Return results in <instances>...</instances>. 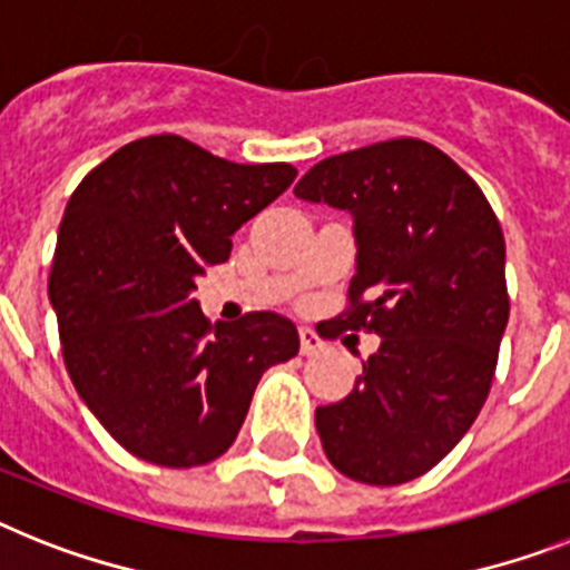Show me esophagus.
Instances as JSON below:
<instances>
[{
	"label": "esophagus",
	"mask_w": 570,
	"mask_h": 570,
	"mask_svg": "<svg viewBox=\"0 0 570 570\" xmlns=\"http://www.w3.org/2000/svg\"><path fill=\"white\" fill-rule=\"evenodd\" d=\"M299 351L305 356H316L325 351V342L320 340V334L314 328H299Z\"/></svg>",
	"instance_id": "1"
}]
</instances>
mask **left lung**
I'll return each mask as SVG.
<instances>
[{
	"mask_svg": "<svg viewBox=\"0 0 570 570\" xmlns=\"http://www.w3.org/2000/svg\"><path fill=\"white\" fill-rule=\"evenodd\" d=\"M294 194L351 214L354 308L334 325L380 336L354 391L316 407L322 448L365 485L416 480L465 436L491 391L508 325L500 223L480 185L422 139L328 156Z\"/></svg>",
	"mask_w": 570,
	"mask_h": 570,
	"instance_id": "1",
	"label": "left lung"
}]
</instances>
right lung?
Returning a JSON list of instances; mask_svg holds the SVG:
<instances>
[{
  "mask_svg": "<svg viewBox=\"0 0 570 570\" xmlns=\"http://www.w3.org/2000/svg\"><path fill=\"white\" fill-rule=\"evenodd\" d=\"M285 163L239 165L183 136L136 139L85 176L59 225L48 296L68 376L125 451L194 468L239 434L262 374L299 351L288 316L214 325L194 299L230 236L294 183Z\"/></svg>",
  "mask_w": 570,
  "mask_h": 570,
  "instance_id": "right-lung-1",
  "label": "right lung"
}]
</instances>
